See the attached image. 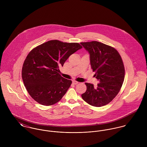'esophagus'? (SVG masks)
I'll use <instances>...</instances> for the list:
<instances>
[{
	"label": "esophagus",
	"instance_id": "34e87169",
	"mask_svg": "<svg viewBox=\"0 0 147 147\" xmlns=\"http://www.w3.org/2000/svg\"><path fill=\"white\" fill-rule=\"evenodd\" d=\"M72 83L74 84V85H76V84H78L79 83V82H77V81H75V80H73V81H72Z\"/></svg>",
	"mask_w": 147,
	"mask_h": 147
}]
</instances>
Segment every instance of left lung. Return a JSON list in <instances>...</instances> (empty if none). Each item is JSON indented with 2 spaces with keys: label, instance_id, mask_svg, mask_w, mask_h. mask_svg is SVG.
I'll return each mask as SVG.
<instances>
[{
  "label": "left lung",
  "instance_id": "left-lung-1",
  "mask_svg": "<svg viewBox=\"0 0 147 147\" xmlns=\"http://www.w3.org/2000/svg\"><path fill=\"white\" fill-rule=\"evenodd\" d=\"M90 54L91 68L100 81L96 88L85 83L86 92L82 98L89 105L101 107L110 103L118 94L125 79L122 59L113 47L98 41L81 42Z\"/></svg>",
  "mask_w": 147,
  "mask_h": 147
}]
</instances>
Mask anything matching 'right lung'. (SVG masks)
I'll use <instances>...</instances> for the list:
<instances>
[{"label": "right lung", "instance_id": "add662e5", "mask_svg": "<svg viewBox=\"0 0 147 147\" xmlns=\"http://www.w3.org/2000/svg\"><path fill=\"white\" fill-rule=\"evenodd\" d=\"M82 48L79 43L59 40L45 42L33 49L22 65L21 75L31 97L44 106L59 102L72 84L59 74L69 57Z\"/></svg>", "mask_w": 147, "mask_h": 147}]
</instances>
